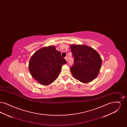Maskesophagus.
I'll list each match as a JSON object with an SVG mask.
<instances>
[{
  "instance_id": "34e87169",
  "label": "esophagus",
  "mask_w": 127,
  "mask_h": 127,
  "mask_svg": "<svg viewBox=\"0 0 127 127\" xmlns=\"http://www.w3.org/2000/svg\"><path fill=\"white\" fill-rule=\"evenodd\" d=\"M65 59L66 60V61H67V57H66L65 58Z\"/></svg>"
}]
</instances>
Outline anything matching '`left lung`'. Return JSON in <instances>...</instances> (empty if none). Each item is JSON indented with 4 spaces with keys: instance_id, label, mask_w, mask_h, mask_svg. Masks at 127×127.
<instances>
[{
    "instance_id": "left-lung-1",
    "label": "left lung",
    "mask_w": 127,
    "mask_h": 127,
    "mask_svg": "<svg viewBox=\"0 0 127 127\" xmlns=\"http://www.w3.org/2000/svg\"><path fill=\"white\" fill-rule=\"evenodd\" d=\"M74 63L70 67L73 77L82 83L92 81L100 71L102 60L96 50L86 45L70 46Z\"/></svg>"
}]
</instances>
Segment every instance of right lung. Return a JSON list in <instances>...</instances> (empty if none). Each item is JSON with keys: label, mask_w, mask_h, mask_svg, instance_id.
Returning <instances> with one entry per match:
<instances>
[{"label": "right lung", "mask_w": 127, "mask_h": 127, "mask_svg": "<svg viewBox=\"0 0 127 127\" xmlns=\"http://www.w3.org/2000/svg\"><path fill=\"white\" fill-rule=\"evenodd\" d=\"M66 63L56 47L50 46L39 49L33 55L29 67L31 75L38 83L48 85L57 79L61 66Z\"/></svg>", "instance_id": "1"}]
</instances>
